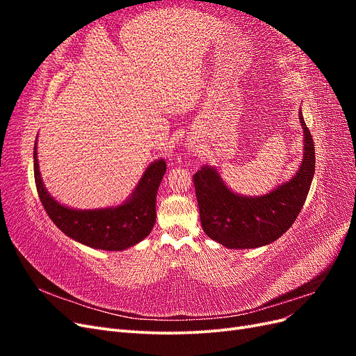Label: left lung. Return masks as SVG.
<instances>
[{
  "label": "left lung",
  "mask_w": 356,
  "mask_h": 356,
  "mask_svg": "<svg viewBox=\"0 0 356 356\" xmlns=\"http://www.w3.org/2000/svg\"><path fill=\"white\" fill-rule=\"evenodd\" d=\"M305 154L297 174L264 196H241L224 184L212 166L193 175L203 232L230 250L275 242L294 224L303 208L315 172V145L300 110Z\"/></svg>",
  "instance_id": "8db88e82"
}]
</instances>
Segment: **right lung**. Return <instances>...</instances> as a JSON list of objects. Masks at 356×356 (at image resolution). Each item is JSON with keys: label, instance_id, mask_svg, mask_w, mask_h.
Masks as SVG:
<instances>
[{"label": "right lung", "instance_id": "obj_1", "mask_svg": "<svg viewBox=\"0 0 356 356\" xmlns=\"http://www.w3.org/2000/svg\"><path fill=\"white\" fill-rule=\"evenodd\" d=\"M34 147V177L38 197L50 220L68 238L104 251H123L141 242L156 222L157 190L166 172V161L149 165L132 196L123 204L104 209H72L53 199L42 184Z\"/></svg>", "mask_w": 356, "mask_h": 356}]
</instances>
